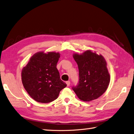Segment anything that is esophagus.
<instances>
[{"instance_id": "obj_1", "label": "esophagus", "mask_w": 134, "mask_h": 134, "mask_svg": "<svg viewBox=\"0 0 134 134\" xmlns=\"http://www.w3.org/2000/svg\"><path fill=\"white\" fill-rule=\"evenodd\" d=\"M66 83L67 87H69V85H70V82L69 81H66Z\"/></svg>"}]
</instances>
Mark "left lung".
<instances>
[{
  "instance_id": "obj_1",
  "label": "left lung",
  "mask_w": 134,
  "mask_h": 134,
  "mask_svg": "<svg viewBox=\"0 0 134 134\" xmlns=\"http://www.w3.org/2000/svg\"><path fill=\"white\" fill-rule=\"evenodd\" d=\"M73 57L78 65L80 78L74 92L84 102L97 99L107 90L111 79L105 58L91 50L74 53Z\"/></svg>"
}]
</instances>
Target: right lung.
<instances>
[{
  "label": "right lung",
  "mask_w": 134,
  "mask_h": 134,
  "mask_svg": "<svg viewBox=\"0 0 134 134\" xmlns=\"http://www.w3.org/2000/svg\"><path fill=\"white\" fill-rule=\"evenodd\" d=\"M60 57L59 52H39L31 56L23 68L22 82L25 90L37 102L48 103L58 97L66 87L56 68Z\"/></svg>",
  "instance_id": "1"
}]
</instances>
